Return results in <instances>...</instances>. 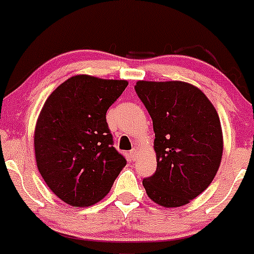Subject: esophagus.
Segmentation results:
<instances>
[{
    "label": "esophagus",
    "instance_id": "1",
    "mask_svg": "<svg viewBox=\"0 0 254 254\" xmlns=\"http://www.w3.org/2000/svg\"><path fill=\"white\" fill-rule=\"evenodd\" d=\"M129 156H130V160L135 161V160H136V157H137V151L135 150V148H132V150L130 151Z\"/></svg>",
    "mask_w": 254,
    "mask_h": 254
}]
</instances>
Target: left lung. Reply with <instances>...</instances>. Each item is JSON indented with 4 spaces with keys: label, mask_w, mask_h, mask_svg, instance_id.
Returning a JSON list of instances; mask_svg holds the SVG:
<instances>
[{
    "label": "left lung",
    "mask_w": 254,
    "mask_h": 254,
    "mask_svg": "<svg viewBox=\"0 0 254 254\" xmlns=\"http://www.w3.org/2000/svg\"><path fill=\"white\" fill-rule=\"evenodd\" d=\"M151 115L157 170L142 181L148 198L165 207L190 203L210 186L224 150L221 123L198 87L182 81H137Z\"/></svg>",
    "instance_id": "8db88e82"
}]
</instances>
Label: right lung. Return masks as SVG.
I'll return each instance as SVG.
<instances>
[{"label":"right lung","mask_w":254,"mask_h":254,"mask_svg":"<svg viewBox=\"0 0 254 254\" xmlns=\"http://www.w3.org/2000/svg\"><path fill=\"white\" fill-rule=\"evenodd\" d=\"M127 86L125 79L76 75L45 101L35 125V161L50 190L66 204L98 203L127 165L106 119Z\"/></svg>","instance_id":"right-lung-1"}]
</instances>
